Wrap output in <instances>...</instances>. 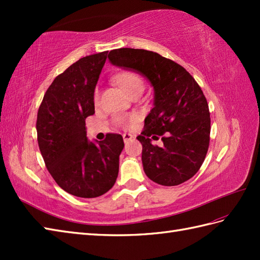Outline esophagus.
<instances>
[{"instance_id": "esophagus-1", "label": "esophagus", "mask_w": 260, "mask_h": 260, "mask_svg": "<svg viewBox=\"0 0 260 260\" xmlns=\"http://www.w3.org/2000/svg\"><path fill=\"white\" fill-rule=\"evenodd\" d=\"M132 139H133V135H132V134H128V133H125V134H123V140H124V142H125V143L129 142Z\"/></svg>"}]
</instances>
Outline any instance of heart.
<instances>
[{
    "label": "heart",
    "mask_w": 260,
    "mask_h": 260,
    "mask_svg": "<svg viewBox=\"0 0 260 260\" xmlns=\"http://www.w3.org/2000/svg\"><path fill=\"white\" fill-rule=\"evenodd\" d=\"M116 81H117V84L120 86L121 89H123L127 95H134V93L139 92V91H143L144 89V82L140 78L139 76L135 75V74H132V73H125V74H121L119 75L117 78H116ZM95 101H98V95L96 93L95 96ZM135 121V117H129L128 119H121L120 123L123 125L126 124H131V123H134Z\"/></svg>",
    "instance_id": "heart-1"
}]
</instances>
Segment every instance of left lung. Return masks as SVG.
Instances as JSON below:
<instances>
[{"label":"left lung","mask_w":260,"mask_h":260,"mask_svg":"<svg viewBox=\"0 0 260 260\" xmlns=\"http://www.w3.org/2000/svg\"><path fill=\"white\" fill-rule=\"evenodd\" d=\"M108 59L116 67L143 75L154 89V107L137 136L148 179L165 186L179 185L194 175L206 158L210 142V113L200 86L187 71L156 52L120 48ZM162 137L164 146L151 144Z\"/></svg>","instance_id":"obj_1"}]
</instances>
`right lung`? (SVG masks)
Listing matches in <instances>:
<instances>
[{"label":"right lung","instance_id":"obj_1","mask_svg":"<svg viewBox=\"0 0 260 260\" xmlns=\"http://www.w3.org/2000/svg\"><path fill=\"white\" fill-rule=\"evenodd\" d=\"M108 51L79 59L57 76L38 110V144L57 184L79 198H97L112 189L124 148L119 134L101 142L87 139L86 121L95 113L93 92Z\"/></svg>","mask_w":260,"mask_h":260}]
</instances>
